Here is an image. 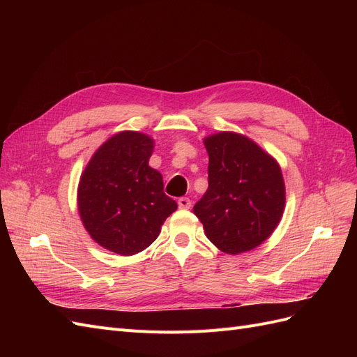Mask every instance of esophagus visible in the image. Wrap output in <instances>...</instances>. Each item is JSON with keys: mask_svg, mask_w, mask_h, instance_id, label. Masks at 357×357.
I'll list each match as a JSON object with an SVG mask.
<instances>
[{"mask_svg": "<svg viewBox=\"0 0 357 357\" xmlns=\"http://www.w3.org/2000/svg\"><path fill=\"white\" fill-rule=\"evenodd\" d=\"M177 204H178V207H180L181 210H189L192 202H190L189 198H180V199L177 201Z\"/></svg>", "mask_w": 357, "mask_h": 357, "instance_id": "obj_1", "label": "esophagus"}]
</instances>
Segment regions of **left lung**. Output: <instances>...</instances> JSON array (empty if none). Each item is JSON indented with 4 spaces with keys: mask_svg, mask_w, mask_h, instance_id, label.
<instances>
[{
    "mask_svg": "<svg viewBox=\"0 0 357 357\" xmlns=\"http://www.w3.org/2000/svg\"><path fill=\"white\" fill-rule=\"evenodd\" d=\"M208 189L193 213L207 238L226 255L250 252L283 218L286 188L275 158L252 138L222 131L204 138Z\"/></svg>",
    "mask_w": 357,
    "mask_h": 357,
    "instance_id": "obj_1",
    "label": "left lung"
}]
</instances>
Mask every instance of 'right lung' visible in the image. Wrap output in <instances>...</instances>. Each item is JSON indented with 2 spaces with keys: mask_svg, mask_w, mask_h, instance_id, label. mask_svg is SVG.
I'll return each mask as SVG.
<instances>
[{
  "mask_svg": "<svg viewBox=\"0 0 357 357\" xmlns=\"http://www.w3.org/2000/svg\"><path fill=\"white\" fill-rule=\"evenodd\" d=\"M155 139L121 131L102 143L84 167L77 208L95 243L132 256L152 244L177 202L164 193L162 174L149 165Z\"/></svg>",
  "mask_w": 357,
  "mask_h": 357,
  "instance_id": "right-lung-1",
  "label": "right lung"
}]
</instances>
